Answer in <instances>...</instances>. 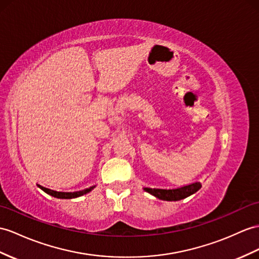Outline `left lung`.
Listing matches in <instances>:
<instances>
[{
	"label": "left lung",
	"mask_w": 259,
	"mask_h": 259,
	"mask_svg": "<svg viewBox=\"0 0 259 259\" xmlns=\"http://www.w3.org/2000/svg\"><path fill=\"white\" fill-rule=\"evenodd\" d=\"M202 187L200 182H193V184L187 185L180 188L176 189H158V188H144V190L155 195L156 198L167 201H178L181 199H185L189 195L197 192L199 189Z\"/></svg>",
	"instance_id": "1"
}]
</instances>
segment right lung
Wrapping results in <instances>:
<instances>
[{"label": "right lung", "mask_w": 259, "mask_h": 259, "mask_svg": "<svg viewBox=\"0 0 259 259\" xmlns=\"http://www.w3.org/2000/svg\"><path fill=\"white\" fill-rule=\"evenodd\" d=\"M39 188L41 189L42 191H45L46 193L53 195L55 198H58V199H72V198H77V197H81V195H83L88 192H90L94 187H90V188H87L84 190H80V191H74V192H62V191H56V190H52V189H48L45 188L42 186H39Z\"/></svg>", "instance_id": "add662e5"}]
</instances>
